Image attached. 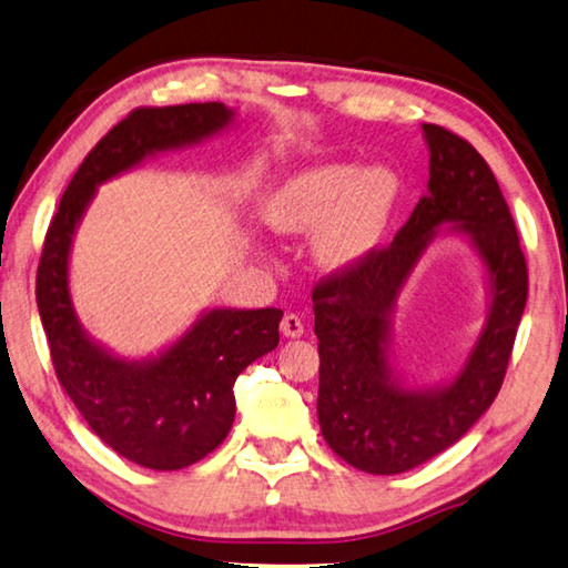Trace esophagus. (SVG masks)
I'll list each match as a JSON object with an SVG mask.
<instances>
[{
    "instance_id": "1",
    "label": "esophagus",
    "mask_w": 568,
    "mask_h": 568,
    "mask_svg": "<svg viewBox=\"0 0 568 568\" xmlns=\"http://www.w3.org/2000/svg\"><path fill=\"white\" fill-rule=\"evenodd\" d=\"M281 329H283V335H285V337H301V335L305 333V323L301 320V315L287 313V315L283 317Z\"/></svg>"
}]
</instances>
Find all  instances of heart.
<instances>
[{
    "mask_svg": "<svg viewBox=\"0 0 568 568\" xmlns=\"http://www.w3.org/2000/svg\"><path fill=\"white\" fill-rule=\"evenodd\" d=\"M397 179L385 169L325 163L287 179L265 201V221L277 231L317 233L323 261L343 265L379 241L397 203Z\"/></svg>",
    "mask_w": 568,
    "mask_h": 568,
    "instance_id": "b5f03b06",
    "label": "heart"
}]
</instances>
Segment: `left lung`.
I'll list each match as a JSON object with an SVG mask.
<instances>
[{
	"label": "left lung",
	"instance_id": "1",
	"mask_svg": "<svg viewBox=\"0 0 568 568\" xmlns=\"http://www.w3.org/2000/svg\"><path fill=\"white\" fill-rule=\"evenodd\" d=\"M429 193L387 245L369 248L313 287L320 353L317 419L339 459L399 474L432 459L477 422L501 389L529 295L527 257L489 163L457 133L422 123ZM457 220L488 261L495 305L460 377L439 393L402 390L386 367V313L439 222Z\"/></svg>",
	"mask_w": 568,
	"mask_h": 568
}]
</instances>
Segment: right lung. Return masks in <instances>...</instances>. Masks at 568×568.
<instances>
[{
    "label": "right lung",
    "instance_id": "obj_1",
    "mask_svg": "<svg viewBox=\"0 0 568 568\" xmlns=\"http://www.w3.org/2000/svg\"><path fill=\"white\" fill-rule=\"evenodd\" d=\"M229 121L231 111L213 101L129 111L67 185L39 257L37 305L61 387L101 442L146 469L191 467L221 445L235 417V379L277 347L283 311H213L159 359L126 365L91 343L71 311V235L97 183L153 151L209 136Z\"/></svg>",
    "mask_w": 568,
    "mask_h": 568
}]
</instances>
